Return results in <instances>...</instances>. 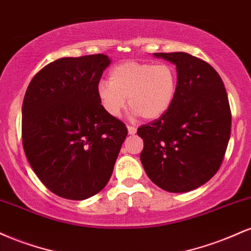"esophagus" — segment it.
I'll return each instance as SVG.
<instances>
[{
  "label": "esophagus",
  "instance_id": "34e87169",
  "mask_svg": "<svg viewBox=\"0 0 251 251\" xmlns=\"http://www.w3.org/2000/svg\"><path fill=\"white\" fill-rule=\"evenodd\" d=\"M126 128H128V132H129V135H134L135 132H136V128H135V126H126Z\"/></svg>",
  "mask_w": 251,
  "mask_h": 251
}]
</instances>
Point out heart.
<instances>
[{"instance_id":"b5f03b06","label":"heart","mask_w":251,"mask_h":251,"mask_svg":"<svg viewBox=\"0 0 251 251\" xmlns=\"http://www.w3.org/2000/svg\"><path fill=\"white\" fill-rule=\"evenodd\" d=\"M177 72L169 63L126 61L97 85V97L109 116L119 117L126 105L132 116L157 120L172 108L177 94Z\"/></svg>"}]
</instances>
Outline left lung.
I'll use <instances>...</instances> for the list:
<instances>
[{
    "mask_svg": "<svg viewBox=\"0 0 251 251\" xmlns=\"http://www.w3.org/2000/svg\"><path fill=\"white\" fill-rule=\"evenodd\" d=\"M177 72V94L160 119L137 129L148 177L169 193H187L208 182L222 164L231 113L222 78L210 64L187 52H155Z\"/></svg>",
    "mask_w": 251,
    "mask_h": 251,
    "instance_id": "8db88e82",
    "label": "left lung"
}]
</instances>
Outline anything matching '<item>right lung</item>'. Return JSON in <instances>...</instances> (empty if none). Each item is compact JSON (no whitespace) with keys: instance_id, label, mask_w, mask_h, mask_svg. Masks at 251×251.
Listing matches in <instances>:
<instances>
[{"instance_id":"add662e5","label":"right lung","mask_w":251,"mask_h":251,"mask_svg":"<svg viewBox=\"0 0 251 251\" xmlns=\"http://www.w3.org/2000/svg\"><path fill=\"white\" fill-rule=\"evenodd\" d=\"M107 55L58 58L26 88L22 142L32 170L51 193L89 199L108 183L126 126L109 116L97 97Z\"/></svg>"}]
</instances>
